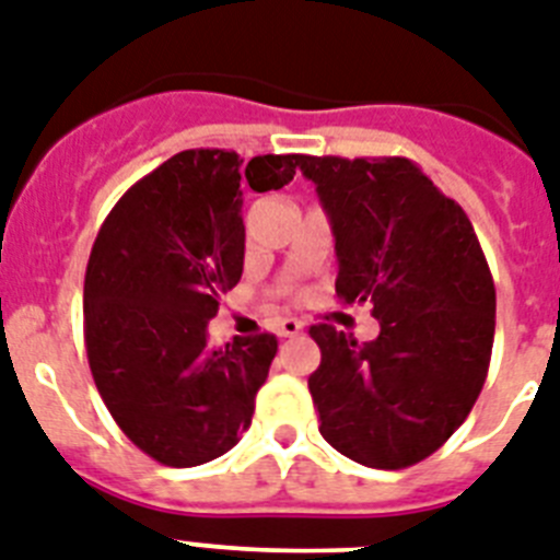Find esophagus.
Wrapping results in <instances>:
<instances>
[{
  "label": "esophagus",
  "mask_w": 560,
  "mask_h": 560,
  "mask_svg": "<svg viewBox=\"0 0 560 560\" xmlns=\"http://www.w3.org/2000/svg\"><path fill=\"white\" fill-rule=\"evenodd\" d=\"M303 334V323L294 317H285L277 323V337H300Z\"/></svg>",
  "instance_id": "esophagus-1"
}]
</instances>
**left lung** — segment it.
I'll use <instances>...</instances> for the list:
<instances>
[{
  "mask_svg": "<svg viewBox=\"0 0 560 560\" xmlns=\"http://www.w3.org/2000/svg\"><path fill=\"white\" fill-rule=\"evenodd\" d=\"M337 252V300L368 303L380 337L357 342L308 328L319 433L376 470L436 453L467 419L487 380L495 285L470 218L408 158L303 155ZM255 189V178L248 175Z\"/></svg>",
  "mask_w": 560,
  "mask_h": 560,
  "instance_id": "8db88e82",
  "label": "left lung"
}]
</instances>
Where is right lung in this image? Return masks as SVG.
Returning a JSON list of instances; mask_svg holds the SVG:
<instances>
[{"mask_svg":"<svg viewBox=\"0 0 560 560\" xmlns=\"http://www.w3.org/2000/svg\"><path fill=\"white\" fill-rule=\"evenodd\" d=\"M303 155L248 161L255 192L283 189ZM241 155L184 150L107 214L84 277L95 388L124 436L166 467L223 456L252 424L275 334L209 346L218 298L243 275Z\"/></svg>","mask_w":560,"mask_h":560,"instance_id":"obj_1","label":"right lung"}]
</instances>
